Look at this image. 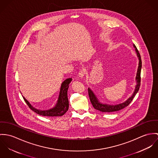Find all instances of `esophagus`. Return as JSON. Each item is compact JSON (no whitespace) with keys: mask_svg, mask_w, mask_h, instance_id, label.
I'll list each match as a JSON object with an SVG mask.
<instances>
[{"mask_svg":"<svg viewBox=\"0 0 158 158\" xmlns=\"http://www.w3.org/2000/svg\"><path fill=\"white\" fill-rule=\"evenodd\" d=\"M85 71L84 70L80 71L79 73V77H81V78L82 79V78L84 77V75H85Z\"/></svg>","mask_w":158,"mask_h":158,"instance_id":"esophagus-1","label":"esophagus"}]
</instances>
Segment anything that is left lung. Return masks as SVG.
<instances>
[{
	"mask_svg": "<svg viewBox=\"0 0 158 158\" xmlns=\"http://www.w3.org/2000/svg\"><path fill=\"white\" fill-rule=\"evenodd\" d=\"M133 47L135 48L136 52L137 53V56L138 57V59H139V66H138L137 74H136V87L135 89V91L133 92L131 96L128 99H127L124 102L119 104H117V105H109V104L101 103L99 101V100L98 99V98L96 96V95L94 94V93L93 92V91L89 88H88V95H89V98L91 103L96 110H99L102 112H108V113L121 110L123 108H124L125 107L127 106L130 104V102L132 101L133 99L134 98V97L135 96V95L137 94L138 91H139L140 85V71H141V68H142V60H141L140 54L139 53L136 47L135 46V45H133Z\"/></svg>",
	"mask_w": 158,
	"mask_h": 158,
	"instance_id": "1",
	"label": "left lung"
}]
</instances>
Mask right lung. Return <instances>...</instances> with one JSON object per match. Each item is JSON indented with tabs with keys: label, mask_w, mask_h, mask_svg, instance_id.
Instances as JSON below:
<instances>
[{
	"label": "right lung",
	"mask_w": 158,
	"mask_h": 158,
	"mask_svg": "<svg viewBox=\"0 0 158 158\" xmlns=\"http://www.w3.org/2000/svg\"><path fill=\"white\" fill-rule=\"evenodd\" d=\"M72 81L71 78L65 80L61 84L59 98L56 105L50 110H40L36 109L31 105L29 102L23 96V98L29 108L36 113L44 116H62L69 110V102L67 96V91L69 87V84Z\"/></svg>",
	"instance_id": "1"
}]
</instances>
